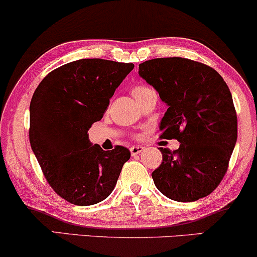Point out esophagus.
I'll return each instance as SVG.
<instances>
[{
	"label": "esophagus",
	"instance_id": "esophagus-1",
	"mask_svg": "<svg viewBox=\"0 0 257 257\" xmlns=\"http://www.w3.org/2000/svg\"><path fill=\"white\" fill-rule=\"evenodd\" d=\"M143 150H144V148L141 147V145H136V147H132L131 149H130V151H131L132 156H136V155L141 154Z\"/></svg>",
	"mask_w": 257,
	"mask_h": 257
}]
</instances>
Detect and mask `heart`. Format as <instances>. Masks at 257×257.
Instances as JSON below:
<instances>
[{
	"label": "heart",
	"mask_w": 257,
	"mask_h": 257,
	"mask_svg": "<svg viewBox=\"0 0 257 257\" xmlns=\"http://www.w3.org/2000/svg\"><path fill=\"white\" fill-rule=\"evenodd\" d=\"M150 87H148V85H143V84H138L136 85V87L132 88V95H134V97L136 100L141 99L142 96H144L145 94H148L149 91H151Z\"/></svg>",
	"instance_id": "1"
}]
</instances>
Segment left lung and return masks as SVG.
<instances>
[{"label":"left lung","mask_w":257,"mask_h":257,"mask_svg":"<svg viewBox=\"0 0 257 257\" xmlns=\"http://www.w3.org/2000/svg\"><path fill=\"white\" fill-rule=\"evenodd\" d=\"M138 74L168 106L161 137L180 143L175 151L160 148L163 161L151 174L155 186L175 201L207 196L225 175L237 141L229 87L211 66L181 57L147 61Z\"/></svg>","instance_id":"8db88e82"}]
</instances>
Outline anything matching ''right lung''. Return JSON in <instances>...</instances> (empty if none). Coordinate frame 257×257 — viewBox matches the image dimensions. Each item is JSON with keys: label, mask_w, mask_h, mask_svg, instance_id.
<instances>
[{"label": "right lung", "mask_w": 257, "mask_h": 257, "mask_svg": "<svg viewBox=\"0 0 257 257\" xmlns=\"http://www.w3.org/2000/svg\"><path fill=\"white\" fill-rule=\"evenodd\" d=\"M132 63L78 59L40 82L30 104V142L44 176L59 196L78 206L104 200L130 160L128 149L91 144L88 130L134 70Z\"/></svg>", "instance_id": "1"}]
</instances>
